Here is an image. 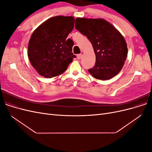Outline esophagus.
I'll return each mask as SVG.
<instances>
[{
    "mask_svg": "<svg viewBox=\"0 0 152 152\" xmlns=\"http://www.w3.org/2000/svg\"><path fill=\"white\" fill-rule=\"evenodd\" d=\"M82 54H79L77 55V58L78 59H80L82 58Z\"/></svg>",
    "mask_w": 152,
    "mask_h": 152,
    "instance_id": "esophagus-1",
    "label": "esophagus"
}]
</instances>
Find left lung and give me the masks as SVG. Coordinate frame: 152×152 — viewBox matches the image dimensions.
<instances>
[{
    "label": "left lung",
    "mask_w": 152,
    "mask_h": 152,
    "mask_svg": "<svg viewBox=\"0 0 152 152\" xmlns=\"http://www.w3.org/2000/svg\"><path fill=\"white\" fill-rule=\"evenodd\" d=\"M75 26L94 48L96 63L88 70L90 74L103 80L115 76L122 70L127 55V44L120 32L103 19L78 18Z\"/></svg>",
    "instance_id": "1"
}]
</instances>
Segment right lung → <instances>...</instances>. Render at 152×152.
Instances as JSON below:
<instances>
[{"instance_id": "add662e5", "label": "right lung", "mask_w": 152, "mask_h": 152, "mask_svg": "<svg viewBox=\"0 0 152 152\" xmlns=\"http://www.w3.org/2000/svg\"><path fill=\"white\" fill-rule=\"evenodd\" d=\"M72 16H54L44 22L32 34L28 46L31 65L40 75L46 78L65 72L73 58V42L66 38L74 27ZM71 40V39H69Z\"/></svg>"}]
</instances>
